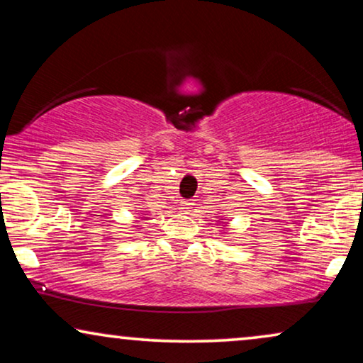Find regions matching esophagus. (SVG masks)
<instances>
[{
    "instance_id": "esophagus-1",
    "label": "esophagus",
    "mask_w": 363,
    "mask_h": 363,
    "mask_svg": "<svg viewBox=\"0 0 363 363\" xmlns=\"http://www.w3.org/2000/svg\"><path fill=\"white\" fill-rule=\"evenodd\" d=\"M190 208H191L190 201H182V210L183 211H190Z\"/></svg>"
}]
</instances>
